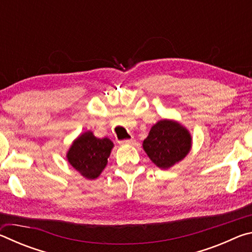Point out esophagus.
Returning a JSON list of instances; mask_svg holds the SVG:
<instances>
[{
  "label": "esophagus",
  "mask_w": 252,
  "mask_h": 252,
  "mask_svg": "<svg viewBox=\"0 0 252 252\" xmlns=\"http://www.w3.org/2000/svg\"><path fill=\"white\" fill-rule=\"evenodd\" d=\"M132 142H133V139H126L120 141V144H131Z\"/></svg>",
  "instance_id": "1"
}]
</instances>
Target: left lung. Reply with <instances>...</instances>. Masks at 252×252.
Returning <instances> with one entry per match:
<instances>
[{
    "mask_svg": "<svg viewBox=\"0 0 252 252\" xmlns=\"http://www.w3.org/2000/svg\"><path fill=\"white\" fill-rule=\"evenodd\" d=\"M191 148V136L179 123L161 120L153 126L143 149L151 161L160 169H168L182 160Z\"/></svg>",
    "mask_w": 252,
    "mask_h": 252,
    "instance_id": "8db88e82",
    "label": "left lung"
}]
</instances>
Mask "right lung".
Here are the masks:
<instances>
[{
	"instance_id": "right-lung-1",
	"label": "right lung",
	"mask_w": 252,
	"mask_h": 252,
	"mask_svg": "<svg viewBox=\"0 0 252 252\" xmlns=\"http://www.w3.org/2000/svg\"><path fill=\"white\" fill-rule=\"evenodd\" d=\"M113 143L108 138L99 139L92 132L81 134L67 152V160L75 170L88 179H95L108 163Z\"/></svg>"
}]
</instances>
